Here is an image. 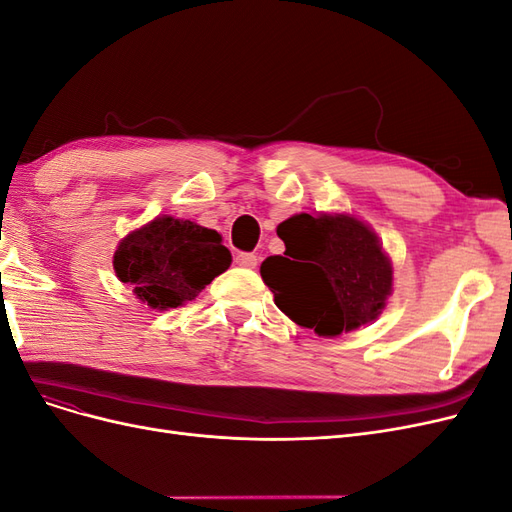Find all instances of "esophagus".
Listing matches in <instances>:
<instances>
[{
  "mask_svg": "<svg viewBox=\"0 0 512 512\" xmlns=\"http://www.w3.org/2000/svg\"><path fill=\"white\" fill-rule=\"evenodd\" d=\"M235 262H237L239 267H243V269H256L258 258L254 254H250V252H239L235 256Z\"/></svg>",
  "mask_w": 512,
  "mask_h": 512,
  "instance_id": "esophagus-1",
  "label": "esophagus"
}]
</instances>
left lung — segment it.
<instances>
[{"label":"left lung","mask_w":512,"mask_h":512,"mask_svg":"<svg viewBox=\"0 0 512 512\" xmlns=\"http://www.w3.org/2000/svg\"><path fill=\"white\" fill-rule=\"evenodd\" d=\"M284 256L260 275L275 305L301 327L335 337L374 320L393 286V269L363 222L348 215H292L277 226Z\"/></svg>","instance_id":"1"}]
</instances>
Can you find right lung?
<instances>
[{"label": "right lung", "instance_id": "add662e5", "mask_svg": "<svg viewBox=\"0 0 512 512\" xmlns=\"http://www.w3.org/2000/svg\"><path fill=\"white\" fill-rule=\"evenodd\" d=\"M230 262L218 232L166 215L123 239L113 265L143 303L170 309L192 301Z\"/></svg>", "mask_w": 512, "mask_h": 512}]
</instances>
